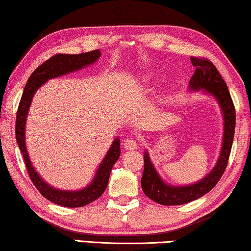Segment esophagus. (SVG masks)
Returning <instances> with one entry per match:
<instances>
[{"instance_id":"34e87169","label":"esophagus","mask_w":251,"mask_h":251,"mask_svg":"<svg viewBox=\"0 0 251 251\" xmlns=\"http://www.w3.org/2000/svg\"><path fill=\"white\" fill-rule=\"evenodd\" d=\"M124 147L126 150H135L137 147V141L135 138H127L124 142Z\"/></svg>"}]
</instances>
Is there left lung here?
Masks as SVG:
<instances>
[{
    "mask_svg": "<svg viewBox=\"0 0 251 251\" xmlns=\"http://www.w3.org/2000/svg\"><path fill=\"white\" fill-rule=\"evenodd\" d=\"M191 62L196 67L194 75L190 79V88L193 90L202 89L212 94L218 99L225 117V135L221 154L216 168L203 180L188 186H170L165 184L158 176L156 171L145 152L144 172L142 176V189L145 196L162 205H178L189 203L204 196L216 186L224 176L228 165L231 152L234 128H236V109L230 96L228 86L219 74L216 66L206 58L191 57Z\"/></svg>",
    "mask_w": 251,
    "mask_h": 251,
    "instance_id": "obj_1",
    "label": "left lung"
}]
</instances>
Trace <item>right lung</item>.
<instances>
[{
	"label": "right lung",
	"instance_id": "right-lung-1",
	"mask_svg": "<svg viewBox=\"0 0 251 251\" xmlns=\"http://www.w3.org/2000/svg\"><path fill=\"white\" fill-rule=\"evenodd\" d=\"M100 57V51L94 50L90 52H85L80 54H65L57 53L48 59L35 69L23 90L21 100L18 107L17 119H15V137H17L18 145L21 151L23 160L25 163V168L29 174V177L32 181L33 185L37 188L40 193L48 200L53 202L55 204L68 206V208H80L87 205L104 193L107 184H108L110 171L121 155V143L119 138L114 141L113 145L108 151V153L101 162L100 166L97 171V174L91 182V184L86 189L80 191H62L55 190L48 185L35 172L32 164L29 160V155L26 152L25 142V127L27 110L30 108L31 100L35 91L41 87L48 79L59 77V75L73 73V71L81 69L82 67L91 65Z\"/></svg>",
	"mask_w": 251,
	"mask_h": 251
}]
</instances>
